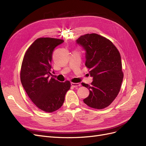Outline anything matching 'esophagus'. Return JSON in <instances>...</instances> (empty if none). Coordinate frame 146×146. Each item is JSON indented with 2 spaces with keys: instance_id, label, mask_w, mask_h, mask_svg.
Masks as SVG:
<instances>
[{
  "instance_id": "obj_1",
  "label": "esophagus",
  "mask_w": 146,
  "mask_h": 146,
  "mask_svg": "<svg viewBox=\"0 0 146 146\" xmlns=\"http://www.w3.org/2000/svg\"><path fill=\"white\" fill-rule=\"evenodd\" d=\"M70 85H71V86L74 87V88H76V87L80 86V84L79 83H73V82H72L71 83H70Z\"/></svg>"
}]
</instances>
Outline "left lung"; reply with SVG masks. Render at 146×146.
<instances>
[{"instance_id":"8db88e82","label":"left lung","mask_w":146,"mask_h":146,"mask_svg":"<svg viewBox=\"0 0 146 146\" xmlns=\"http://www.w3.org/2000/svg\"><path fill=\"white\" fill-rule=\"evenodd\" d=\"M76 43L85 51V66L93 77L91 85L82 83L90 90L84 103L96 109L107 107L117 97L123 74L121 55L109 39L96 33L82 35Z\"/></svg>"}]
</instances>
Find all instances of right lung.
<instances>
[{
  "mask_svg": "<svg viewBox=\"0 0 146 146\" xmlns=\"http://www.w3.org/2000/svg\"><path fill=\"white\" fill-rule=\"evenodd\" d=\"M63 42V39L51 38L37 39L25 52L22 63V85L33 103L46 112L58 110L70 88L69 81L60 82L50 78L52 52Z\"/></svg>",
  "mask_w": 146,
  "mask_h": 146,
  "instance_id": "1",
  "label": "right lung"
}]
</instances>
